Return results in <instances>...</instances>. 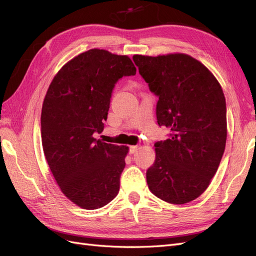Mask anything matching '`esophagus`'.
<instances>
[{"mask_svg":"<svg viewBox=\"0 0 256 256\" xmlns=\"http://www.w3.org/2000/svg\"><path fill=\"white\" fill-rule=\"evenodd\" d=\"M138 148V145H134V146H130L129 147V154H134Z\"/></svg>","mask_w":256,"mask_h":256,"instance_id":"esophagus-1","label":"esophagus"}]
</instances>
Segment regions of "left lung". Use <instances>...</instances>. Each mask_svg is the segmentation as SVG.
I'll use <instances>...</instances> for the list:
<instances>
[{
  "label": "left lung",
  "mask_w": 256,
  "mask_h": 256,
  "mask_svg": "<svg viewBox=\"0 0 256 256\" xmlns=\"http://www.w3.org/2000/svg\"><path fill=\"white\" fill-rule=\"evenodd\" d=\"M150 90L159 99L158 125L171 130L154 143L146 171L150 190L171 204H184L207 189L226 143V104L214 74L187 54L134 56Z\"/></svg>",
  "instance_id": "obj_1"
}]
</instances>
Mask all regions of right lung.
I'll use <instances>...</instances> for the list:
<instances>
[{
    "instance_id": "obj_1",
    "label": "right lung",
    "mask_w": 256,
    "mask_h": 256,
    "mask_svg": "<svg viewBox=\"0 0 256 256\" xmlns=\"http://www.w3.org/2000/svg\"><path fill=\"white\" fill-rule=\"evenodd\" d=\"M136 69L126 56L92 49L54 76L42 110L46 159L64 194L81 208L104 207L118 196L128 147L104 143L112 92Z\"/></svg>"
}]
</instances>
